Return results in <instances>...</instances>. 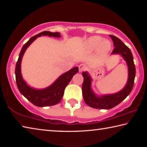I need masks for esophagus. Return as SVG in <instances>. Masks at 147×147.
<instances>
[{"label": "esophagus", "instance_id": "obj_1", "mask_svg": "<svg viewBox=\"0 0 147 147\" xmlns=\"http://www.w3.org/2000/svg\"><path fill=\"white\" fill-rule=\"evenodd\" d=\"M78 68H79V71L80 72H82V71L86 70V67L85 65L83 64V63H82V64H80L78 66Z\"/></svg>", "mask_w": 147, "mask_h": 147}]
</instances>
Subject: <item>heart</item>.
Masks as SVG:
<instances>
[{"instance_id": "1", "label": "heart", "mask_w": 147, "mask_h": 147, "mask_svg": "<svg viewBox=\"0 0 147 147\" xmlns=\"http://www.w3.org/2000/svg\"><path fill=\"white\" fill-rule=\"evenodd\" d=\"M86 47L89 50L93 51L98 48L99 53L102 54L107 53L110 50L111 45L109 41L102 39L101 37L93 36L86 41Z\"/></svg>"}]
</instances>
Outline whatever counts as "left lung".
<instances>
[{"instance_id":"1","label":"left lung","mask_w":147,"mask_h":147,"mask_svg":"<svg viewBox=\"0 0 147 147\" xmlns=\"http://www.w3.org/2000/svg\"><path fill=\"white\" fill-rule=\"evenodd\" d=\"M109 36L113 41V46L115 47L111 54H120L126 61L128 69V78L125 87L118 93L98 96L96 95L91 89L92 79L91 76L87 72H83L82 94L84 100L89 106L96 109H109L120 104L127 97L132 90L135 79L136 67L130 49L125 45L120 39L113 35H109Z\"/></svg>"}]
</instances>
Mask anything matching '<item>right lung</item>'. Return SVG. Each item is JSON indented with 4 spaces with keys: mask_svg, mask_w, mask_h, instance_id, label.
Returning a JSON list of instances; mask_svg holds the SVG:
<instances>
[{
    "mask_svg": "<svg viewBox=\"0 0 147 147\" xmlns=\"http://www.w3.org/2000/svg\"><path fill=\"white\" fill-rule=\"evenodd\" d=\"M41 36H48L54 38L61 37L59 32L44 31L31 38L24 45L20 52L15 73H16V84L20 93L34 105L38 107H45L56 105L61 101L63 96L65 89L68 85L69 82L71 80L73 76L78 72V67H76L63 73L51 86L47 88L37 89L27 85L21 75V63L22 58L26 49L30 45L32 42L36 40L38 37H41Z\"/></svg>",
    "mask_w": 147,
    "mask_h": 147,
    "instance_id": "obj_1",
    "label": "right lung"
}]
</instances>
